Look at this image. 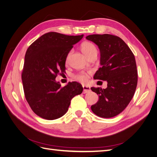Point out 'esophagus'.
I'll return each mask as SVG.
<instances>
[{
    "instance_id": "1",
    "label": "esophagus",
    "mask_w": 157,
    "mask_h": 157,
    "mask_svg": "<svg viewBox=\"0 0 157 157\" xmlns=\"http://www.w3.org/2000/svg\"><path fill=\"white\" fill-rule=\"evenodd\" d=\"M82 88H83V94H86V93H88L91 91V89H90V88L89 86H83Z\"/></svg>"
}]
</instances>
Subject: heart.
Wrapping results in <instances>:
<instances>
[{
	"label": "heart",
	"instance_id": "1",
	"mask_svg": "<svg viewBox=\"0 0 157 157\" xmlns=\"http://www.w3.org/2000/svg\"><path fill=\"white\" fill-rule=\"evenodd\" d=\"M81 50L82 51L83 53L88 57L90 54H91L93 53L94 52L97 51L96 47L95 46L94 44H92V42H84L81 44ZM71 53H69L67 57V61H68L69 56ZM75 80H77V81L82 82V83H86L88 81V75L86 73H80L78 75H76L74 77Z\"/></svg>",
	"mask_w": 157,
	"mask_h": 157
}]
</instances>
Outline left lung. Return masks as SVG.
Listing matches in <instances>:
<instances>
[{"instance_id":"1","label":"left lung","mask_w":157,"mask_h":157,"mask_svg":"<svg viewBox=\"0 0 157 157\" xmlns=\"http://www.w3.org/2000/svg\"><path fill=\"white\" fill-rule=\"evenodd\" d=\"M86 39L96 44L100 52L101 67L94 78L107 82L105 89L91 88L99 96L98 101L91 109L102 118L115 117L127 107L136 91L137 71L134 55L118 36L91 35Z\"/></svg>"}]
</instances>
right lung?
<instances>
[{
	"instance_id": "add662e5",
	"label": "right lung",
	"mask_w": 157,
	"mask_h": 157,
	"mask_svg": "<svg viewBox=\"0 0 157 157\" xmlns=\"http://www.w3.org/2000/svg\"><path fill=\"white\" fill-rule=\"evenodd\" d=\"M83 36L47 33L27 50L21 75L23 90L27 101L39 117L46 120L61 117L68 111L71 99L82 92L77 82L61 87L56 78L59 71H65L69 52Z\"/></svg>"
}]
</instances>
